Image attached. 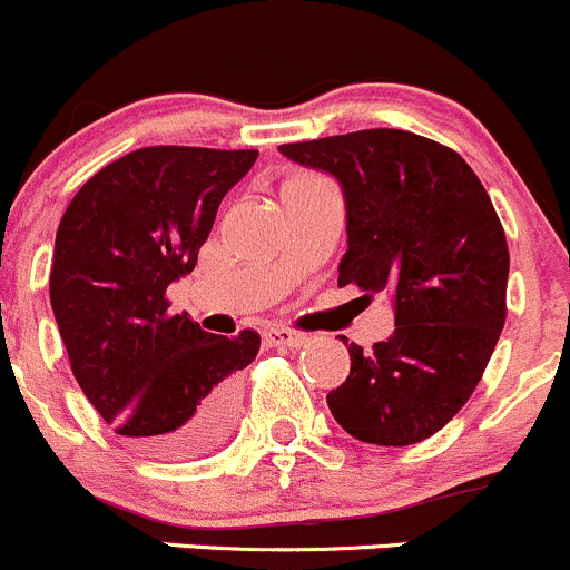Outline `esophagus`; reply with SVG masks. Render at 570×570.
Wrapping results in <instances>:
<instances>
[{
  "instance_id": "esophagus-1",
  "label": "esophagus",
  "mask_w": 570,
  "mask_h": 570,
  "mask_svg": "<svg viewBox=\"0 0 570 570\" xmlns=\"http://www.w3.org/2000/svg\"><path fill=\"white\" fill-rule=\"evenodd\" d=\"M266 341L272 343V346L298 348L307 343V335H302V332L296 330H285V326H272V330H266Z\"/></svg>"
}]
</instances>
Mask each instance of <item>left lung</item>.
<instances>
[{
    "mask_svg": "<svg viewBox=\"0 0 570 570\" xmlns=\"http://www.w3.org/2000/svg\"><path fill=\"white\" fill-rule=\"evenodd\" d=\"M332 174L346 199L337 285L385 291L396 330L371 352L348 346L346 382L326 393L352 438L410 446L471 399L507 318L504 229L488 190L449 146L404 129H360L279 146Z\"/></svg>",
    "mask_w": 570,
    "mask_h": 570,
    "instance_id": "8db88e82",
    "label": "left lung"
}]
</instances>
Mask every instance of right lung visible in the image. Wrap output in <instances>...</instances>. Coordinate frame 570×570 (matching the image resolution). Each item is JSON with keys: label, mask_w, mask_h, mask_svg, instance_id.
I'll use <instances>...</instances> for the list:
<instances>
[{"label": "right lung", "mask_w": 570, "mask_h": 570, "mask_svg": "<svg viewBox=\"0 0 570 570\" xmlns=\"http://www.w3.org/2000/svg\"><path fill=\"white\" fill-rule=\"evenodd\" d=\"M255 160L257 149L146 146L96 171L60 218L49 298L71 371L96 413L151 458L213 452L233 430L235 374L261 352L255 330L210 335L166 298Z\"/></svg>", "instance_id": "add662e5"}]
</instances>
